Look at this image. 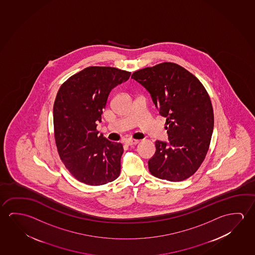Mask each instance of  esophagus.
<instances>
[{"instance_id":"obj_1","label":"esophagus","mask_w":255,"mask_h":255,"mask_svg":"<svg viewBox=\"0 0 255 255\" xmlns=\"http://www.w3.org/2000/svg\"><path fill=\"white\" fill-rule=\"evenodd\" d=\"M138 142H139V140H135V139H128L126 141V143L128 145H135V144H137Z\"/></svg>"}]
</instances>
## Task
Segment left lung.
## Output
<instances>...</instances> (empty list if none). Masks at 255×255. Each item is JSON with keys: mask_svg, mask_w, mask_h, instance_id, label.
<instances>
[{"mask_svg": "<svg viewBox=\"0 0 255 255\" xmlns=\"http://www.w3.org/2000/svg\"><path fill=\"white\" fill-rule=\"evenodd\" d=\"M150 92L159 114L166 118L169 141H156L148 162L150 174L170 182L186 180L201 166L210 146L214 110L198 78L181 65L164 62L132 74Z\"/></svg>", "mask_w": 255, "mask_h": 255, "instance_id": "left-lung-1", "label": "left lung"}]
</instances>
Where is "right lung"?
Wrapping results in <instances>:
<instances>
[{
  "label": "right lung",
  "instance_id": "obj_1",
  "mask_svg": "<svg viewBox=\"0 0 255 255\" xmlns=\"http://www.w3.org/2000/svg\"><path fill=\"white\" fill-rule=\"evenodd\" d=\"M130 72L110 66H89L61 85L53 107L57 152L79 182L104 185L121 174L123 145L98 135L111 90L128 81Z\"/></svg>",
  "mask_w": 255,
  "mask_h": 255
}]
</instances>
